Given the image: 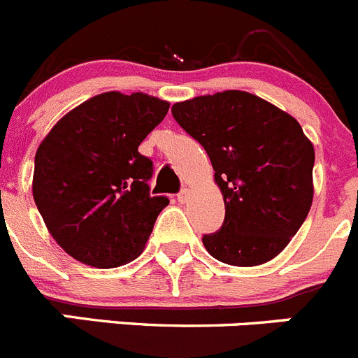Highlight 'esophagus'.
Segmentation results:
<instances>
[{
  "instance_id": "obj_1",
  "label": "esophagus",
  "mask_w": 358,
  "mask_h": 358,
  "mask_svg": "<svg viewBox=\"0 0 358 358\" xmlns=\"http://www.w3.org/2000/svg\"><path fill=\"white\" fill-rule=\"evenodd\" d=\"M177 200H179V202H181V203H185L186 200H188V189L182 188L181 192L177 193Z\"/></svg>"
}]
</instances>
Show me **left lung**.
<instances>
[{"instance_id": "8db88e82", "label": "left lung", "mask_w": 358, "mask_h": 358, "mask_svg": "<svg viewBox=\"0 0 358 358\" xmlns=\"http://www.w3.org/2000/svg\"><path fill=\"white\" fill-rule=\"evenodd\" d=\"M172 115L206 149L223 193L224 221L202 237L206 250L237 267L272 260L311 209L315 149L301 124L244 91L181 101Z\"/></svg>"}]
</instances>
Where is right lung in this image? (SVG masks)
<instances>
[{
    "label": "right lung",
    "instance_id": "1",
    "mask_svg": "<svg viewBox=\"0 0 358 358\" xmlns=\"http://www.w3.org/2000/svg\"><path fill=\"white\" fill-rule=\"evenodd\" d=\"M169 112L144 93L98 94L68 112L35 156L33 199L75 260L110 268L137 258L169 199L151 196L141 142Z\"/></svg>",
    "mask_w": 358,
    "mask_h": 358
}]
</instances>
